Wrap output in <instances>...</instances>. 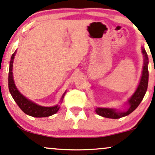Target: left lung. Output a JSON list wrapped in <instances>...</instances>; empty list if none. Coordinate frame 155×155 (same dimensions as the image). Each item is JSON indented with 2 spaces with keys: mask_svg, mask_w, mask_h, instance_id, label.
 I'll list each match as a JSON object with an SVG mask.
<instances>
[{
  "mask_svg": "<svg viewBox=\"0 0 155 155\" xmlns=\"http://www.w3.org/2000/svg\"><path fill=\"white\" fill-rule=\"evenodd\" d=\"M142 53L143 55V67L142 71V76H141L140 83L139 87L133 96L128 100V103L130 105L129 109L125 112H118L114 109H110V108H100L98 107L96 109L97 114L101 115L102 117L108 118L117 119L126 116L131 113L139 105L141 100H143L145 95L148 87V80H149V71H148V55L147 52L145 51L144 48H142Z\"/></svg>",
  "mask_w": 155,
  "mask_h": 155,
  "instance_id": "obj_1",
  "label": "left lung"
}]
</instances>
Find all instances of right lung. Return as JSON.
<instances>
[{
    "label": "right lung",
    "mask_w": 155,
    "mask_h": 155,
    "mask_svg": "<svg viewBox=\"0 0 155 155\" xmlns=\"http://www.w3.org/2000/svg\"><path fill=\"white\" fill-rule=\"evenodd\" d=\"M15 53H16V51L13 53L12 56L11 58L8 72V89L14 101L16 102L18 107L21 108V110L24 113L30 115V116L36 117V118H43V117L50 116V115L56 113L59 110V107L58 105L54 106V107H42V106L37 105L24 97L16 89L14 79H13L12 72L13 61H14ZM63 97H64V94L63 95L62 99H63Z\"/></svg>",
    "instance_id": "right-lung-1"
}]
</instances>
